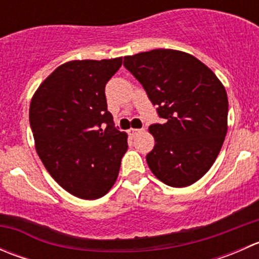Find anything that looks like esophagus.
<instances>
[{"label": "esophagus", "instance_id": "1", "mask_svg": "<svg viewBox=\"0 0 259 259\" xmlns=\"http://www.w3.org/2000/svg\"><path fill=\"white\" fill-rule=\"evenodd\" d=\"M142 132H143V129H130L129 130V133L132 137H137V135H139Z\"/></svg>", "mask_w": 259, "mask_h": 259}]
</instances>
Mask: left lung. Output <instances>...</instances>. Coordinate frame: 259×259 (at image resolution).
Listing matches in <instances>:
<instances>
[{
  "instance_id": "8db88e82",
  "label": "left lung",
  "mask_w": 259,
  "mask_h": 259,
  "mask_svg": "<svg viewBox=\"0 0 259 259\" xmlns=\"http://www.w3.org/2000/svg\"><path fill=\"white\" fill-rule=\"evenodd\" d=\"M124 66L143 85L164 124H153L155 139L146 163L169 187L199 180L215 161L227 135L228 98L208 66L192 55L158 49L124 57Z\"/></svg>"
}]
</instances>
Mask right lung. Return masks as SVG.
Returning a JSON list of instances; mask_svg holds the SVG:
<instances>
[{
	"mask_svg": "<svg viewBox=\"0 0 259 259\" xmlns=\"http://www.w3.org/2000/svg\"><path fill=\"white\" fill-rule=\"evenodd\" d=\"M121 62L116 57L62 64L31 100L30 125L41 161L81 199H98L111 189L127 150V135L115 127L105 96Z\"/></svg>",
	"mask_w": 259,
	"mask_h": 259,
	"instance_id": "1",
	"label": "right lung"
}]
</instances>
